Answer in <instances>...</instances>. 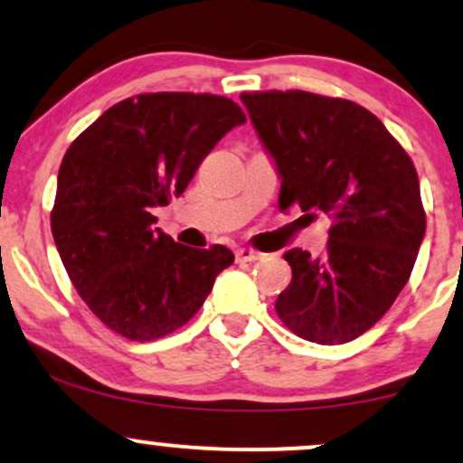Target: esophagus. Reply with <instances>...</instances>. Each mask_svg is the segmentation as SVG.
<instances>
[{"mask_svg":"<svg viewBox=\"0 0 463 463\" xmlns=\"http://www.w3.org/2000/svg\"><path fill=\"white\" fill-rule=\"evenodd\" d=\"M265 254L259 252V250L254 248H239L237 250V261H243V263H252V261H259V259H263Z\"/></svg>","mask_w":463,"mask_h":463,"instance_id":"obj_1","label":"esophagus"}]
</instances>
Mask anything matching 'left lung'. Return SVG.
I'll list each match as a JSON object with an SVG mask.
<instances>
[{
  "mask_svg": "<svg viewBox=\"0 0 463 463\" xmlns=\"http://www.w3.org/2000/svg\"><path fill=\"white\" fill-rule=\"evenodd\" d=\"M280 174V211L331 217L326 252L283 254L291 283L276 298L289 331L346 344L374 326L407 285L427 215L416 167L376 115L309 91L241 93Z\"/></svg>",
  "mask_w": 463,
  "mask_h": 463,
  "instance_id": "8db88e82",
  "label": "left lung"
}]
</instances>
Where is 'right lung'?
<instances>
[{"mask_svg":"<svg viewBox=\"0 0 463 463\" xmlns=\"http://www.w3.org/2000/svg\"><path fill=\"white\" fill-rule=\"evenodd\" d=\"M246 115L211 93H141L110 106L69 146L58 169L52 235L80 298L110 331L152 342L187 324L226 246L195 250L152 224Z\"/></svg>","mask_w":463,"mask_h":463,"instance_id":"obj_1","label":"right lung"}]
</instances>
